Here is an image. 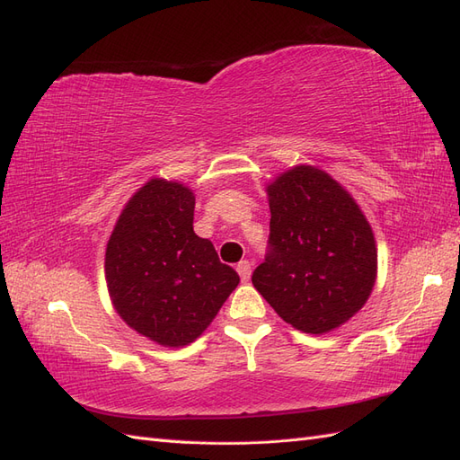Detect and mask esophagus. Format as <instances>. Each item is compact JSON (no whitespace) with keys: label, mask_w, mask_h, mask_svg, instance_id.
<instances>
[{"label":"esophagus","mask_w":460,"mask_h":460,"mask_svg":"<svg viewBox=\"0 0 460 460\" xmlns=\"http://www.w3.org/2000/svg\"><path fill=\"white\" fill-rule=\"evenodd\" d=\"M235 270H238L242 282H249V278H252V262L240 261L238 267H235Z\"/></svg>","instance_id":"esophagus-1"}]
</instances>
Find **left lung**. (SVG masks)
I'll list each match as a JSON object with an SVG mask.
<instances>
[{
	"instance_id": "8db88e82",
	"label": "left lung",
	"mask_w": 460,
	"mask_h": 460,
	"mask_svg": "<svg viewBox=\"0 0 460 460\" xmlns=\"http://www.w3.org/2000/svg\"><path fill=\"white\" fill-rule=\"evenodd\" d=\"M270 234L252 282L288 324L324 333L347 323L376 280L365 215L336 180L296 166L269 186Z\"/></svg>"
}]
</instances>
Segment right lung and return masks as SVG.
<instances>
[{
	"label": "right lung",
	"mask_w": 460,
	"mask_h": 460,
	"mask_svg": "<svg viewBox=\"0 0 460 460\" xmlns=\"http://www.w3.org/2000/svg\"><path fill=\"white\" fill-rule=\"evenodd\" d=\"M196 198L178 182L151 180L124 207L105 253L111 299L124 323L180 347L213 323L240 276L193 232Z\"/></svg>",
	"instance_id": "1"
}]
</instances>
